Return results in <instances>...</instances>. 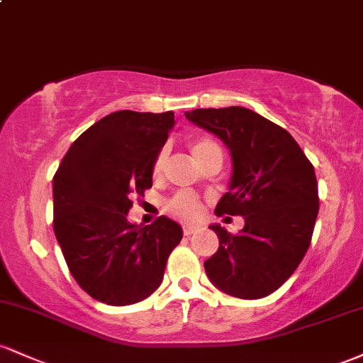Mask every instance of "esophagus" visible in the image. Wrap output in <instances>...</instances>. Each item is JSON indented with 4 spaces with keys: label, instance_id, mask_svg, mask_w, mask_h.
<instances>
[{
    "label": "esophagus",
    "instance_id": "esophagus-1",
    "mask_svg": "<svg viewBox=\"0 0 363 363\" xmlns=\"http://www.w3.org/2000/svg\"><path fill=\"white\" fill-rule=\"evenodd\" d=\"M196 230H198V227H196V225H189V223L182 225V232H184V235H191V234H194Z\"/></svg>",
    "mask_w": 363,
    "mask_h": 363
}]
</instances>
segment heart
I'll use <instances>...</instances> for the list:
<instances>
[{"instance_id": "1", "label": "heart", "mask_w": 363, "mask_h": 363, "mask_svg": "<svg viewBox=\"0 0 363 363\" xmlns=\"http://www.w3.org/2000/svg\"><path fill=\"white\" fill-rule=\"evenodd\" d=\"M191 153H193V157L199 165L215 155L222 157V150H220L218 143L215 140L208 138V136H199V138L191 141ZM165 162H167V150L162 148L157 153L155 162H153V176L158 177L164 172ZM165 210H167L169 215L176 216L179 220H194L199 215V201L194 194L187 193V191H181V193L174 194L169 199Z\"/></svg>"}]
</instances>
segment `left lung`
<instances>
[{
	"label": "left lung",
	"instance_id": "obj_1",
	"mask_svg": "<svg viewBox=\"0 0 363 363\" xmlns=\"http://www.w3.org/2000/svg\"><path fill=\"white\" fill-rule=\"evenodd\" d=\"M186 118L230 150V187L215 213L245 220L239 234L211 225L220 245L205 261L208 278L232 297H266L289 280L311 245L319 213L314 167L286 129L251 109H194Z\"/></svg>",
	"mask_w": 363,
	"mask_h": 363
}]
</instances>
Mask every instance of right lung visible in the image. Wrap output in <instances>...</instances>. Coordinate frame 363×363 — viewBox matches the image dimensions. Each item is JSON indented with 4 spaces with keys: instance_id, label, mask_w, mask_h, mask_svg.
<instances>
[{
    "instance_id": "right-lung-1",
    "label": "right lung",
    "mask_w": 363,
    "mask_h": 363,
    "mask_svg": "<svg viewBox=\"0 0 363 363\" xmlns=\"http://www.w3.org/2000/svg\"><path fill=\"white\" fill-rule=\"evenodd\" d=\"M174 112L118 111L82 133L52 179L54 234L69 273L90 297L136 303L160 286L182 228L167 216L128 222L131 198L152 187L153 162Z\"/></svg>"
}]
</instances>
